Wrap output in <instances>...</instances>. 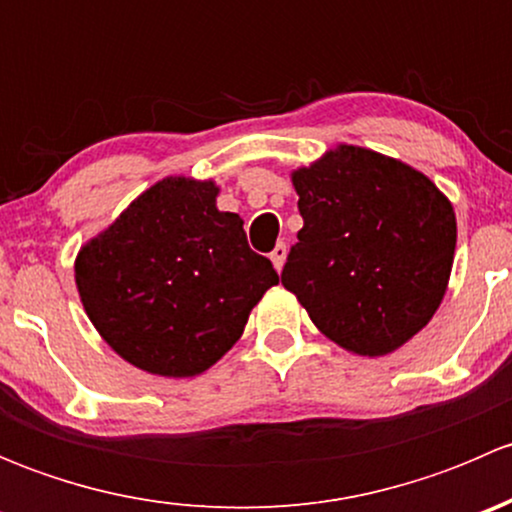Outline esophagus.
I'll return each instance as SVG.
<instances>
[{"instance_id": "1", "label": "esophagus", "mask_w": 512, "mask_h": 512, "mask_svg": "<svg viewBox=\"0 0 512 512\" xmlns=\"http://www.w3.org/2000/svg\"><path fill=\"white\" fill-rule=\"evenodd\" d=\"M270 260H272V265H275L277 272L285 267V260H287V245H285V242H277L275 250L270 252Z\"/></svg>"}]
</instances>
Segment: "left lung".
<instances>
[{
	"instance_id": "8db88e82",
	"label": "left lung",
	"mask_w": 512,
	"mask_h": 512,
	"mask_svg": "<svg viewBox=\"0 0 512 512\" xmlns=\"http://www.w3.org/2000/svg\"><path fill=\"white\" fill-rule=\"evenodd\" d=\"M292 185L304 225L282 285L347 352L404 347L446 294L456 252L451 200L411 165L347 143L294 170Z\"/></svg>"
}]
</instances>
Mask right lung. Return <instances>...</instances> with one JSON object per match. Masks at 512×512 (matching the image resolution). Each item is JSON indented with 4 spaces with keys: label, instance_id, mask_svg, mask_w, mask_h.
<instances>
[{
    "label": "right lung",
    "instance_id": "obj_1",
    "mask_svg": "<svg viewBox=\"0 0 512 512\" xmlns=\"http://www.w3.org/2000/svg\"><path fill=\"white\" fill-rule=\"evenodd\" d=\"M218 193L213 180H158L76 255L91 324L148 374H203L280 282L272 262L247 245L240 215L220 213Z\"/></svg>",
    "mask_w": 512,
    "mask_h": 512
}]
</instances>
